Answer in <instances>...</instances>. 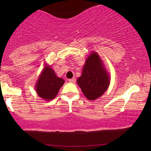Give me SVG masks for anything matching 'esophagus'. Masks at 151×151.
<instances>
[{"label": "esophagus", "mask_w": 151, "mask_h": 151, "mask_svg": "<svg viewBox=\"0 0 151 151\" xmlns=\"http://www.w3.org/2000/svg\"><path fill=\"white\" fill-rule=\"evenodd\" d=\"M68 81H69L70 83H75V81H76V79L75 78H71V79H69V80H68Z\"/></svg>", "instance_id": "obj_1"}]
</instances>
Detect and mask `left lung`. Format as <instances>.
Segmentation results:
<instances>
[{
  "mask_svg": "<svg viewBox=\"0 0 151 151\" xmlns=\"http://www.w3.org/2000/svg\"><path fill=\"white\" fill-rule=\"evenodd\" d=\"M76 82L84 95L90 101L96 100L107 90L111 78L98 53L92 52L86 58L82 75Z\"/></svg>",
  "mask_w": 151,
  "mask_h": 151,
  "instance_id": "obj_1",
  "label": "left lung"
}]
</instances>
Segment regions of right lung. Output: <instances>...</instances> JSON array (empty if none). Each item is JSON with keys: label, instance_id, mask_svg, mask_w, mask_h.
Listing matches in <instances>:
<instances>
[{"label": "right lung", "instance_id": "obj_1", "mask_svg": "<svg viewBox=\"0 0 151 151\" xmlns=\"http://www.w3.org/2000/svg\"><path fill=\"white\" fill-rule=\"evenodd\" d=\"M39 75L35 85V90L38 96L45 101L55 99L64 83L65 80L58 77L55 70L47 63Z\"/></svg>", "mask_w": 151, "mask_h": 151}]
</instances>
